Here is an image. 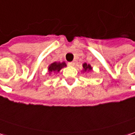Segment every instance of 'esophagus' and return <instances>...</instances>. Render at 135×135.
Wrapping results in <instances>:
<instances>
[{
	"label": "esophagus",
	"instance_id": "esophagus-1",
	"mask_svg": "<svg viewBox=\"0 0 135 135\" xmlns=\"http://www.w3.org/2000/svg\"><path fill=\"white\" fill-rule=\"evenodd\" d=\"M68 65L70 66H74L75 62H68Z\"/></svg>",
	"mask_w": 135,
	"mask_h": 135
}]
</instances>
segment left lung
<instances>
[{
	"label": "left lung",
	"instance_id": "obj_1",
	"mask_svg": "<svg viewBox=\"0 0 135 135\" xmlns=\"http://www.w3.org/2000/svg\"><path fill=\"white\" fill-rule=\"evenodd\" d=\"M83 68H84V71H90V70L92 69L91 66L89 64H87V63L83 64Z\"/></svg>",
	"mask_w": 135,
	"mask_h": 135
}]
</instances>
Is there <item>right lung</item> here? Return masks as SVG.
Masks as SVG:
<instances>
[{
    "label": "right lung",
    "mask_w": 135,
    "mask_h": 135,
    "mask_svg": "<svg viewBox=\"0 0 135 135\" xmlns=\"http://www.w3.org/2000/svg\"><path fill=\"white\" fill-rule=\"evenodd\" d=\"M66 63L65 62H53L52 64H50V66L48 68V70H49V72L51 73V72H59L60 69H61L62 68L64 67V66H66Z\"/></svg>",
    "instance_id": "add662e5"
}]
</instances>
